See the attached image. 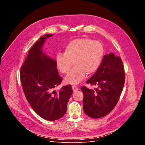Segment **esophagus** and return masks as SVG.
<instances>
[{"label":"esophagus","mask_w":145,"mask_h":145,"mask_svg":"<svg viewBox=\"0 0 145 145\" xmlns=\"http://www.w3.org/2000/svg\"><path fill=\"white\" fill-rule=\"evenodd\" d=\"M72 87V89L73 91V92H76L78 90V88L76 86H73Z\"/></svg>","instance_id":"34e87169"}]
</instances>
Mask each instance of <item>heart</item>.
Returning <instances> with one entry per match:
<instances>
[{"label":"heart","instance_id":"heart-1","mask_svg":"<svg viewBox=\"0 0 145 145\" xmlns=\"http://www.w3.org/2000/svg\"><path fill=\"white\" fill-rule=\"evenodd\" d=\"M104 56V48L97 40L88 38L74 39L64 48V53L56 56V66L59 71L67 74L70 71L72 63L73 69L65 77L68 84H78L86 75L95 73L100 67Z\"/></svg>","mask_w":145,"mask_h":145}]
</instances>
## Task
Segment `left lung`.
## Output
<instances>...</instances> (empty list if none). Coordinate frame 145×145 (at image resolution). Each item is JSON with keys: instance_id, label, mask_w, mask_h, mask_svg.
I'll return each mask as SVG.
<instances>
[{"instance_id": "obj_1", "label": "left lung", "mask_w": 145, "mask_h": 145, "mask_svg": "<svg viewBox=\"0 0 145 145\" xmlns=\"http://www.w3.org/2000/svg\"><path fill=\"white\" fill-rule=\"evenodd\" d=\"M125 73L122 61L113 53L106 54L98 69L87 83L97 87L94 90L82 87L83 110L92 118L108 114L115 107L122 92Z\"/></svg>"}]
</instances>
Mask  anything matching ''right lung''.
<instances>
[{
  "mask_svg": "<svg viewBox=\"0 0 145 145\" xmlns=\"http://www.w3.org/2000/svg\"><path fill=\"white\" fill-rule=\"evenodd\" d=\"M53 35H43L34 44L20 72L23 90L31 107L39 116L50 121L65 115L73 93L71 85L54 90L61 83L62 78L57 69L56 61L42 50L46 39Z\"/></svg>",
  "mask_w": 145,
  "mask_h": 145,
  "instance_id": "add662e5",
  "label": "right lung"
}]
</instances>
